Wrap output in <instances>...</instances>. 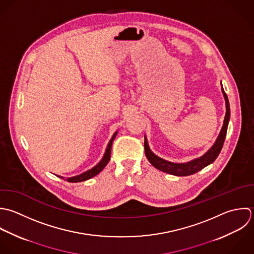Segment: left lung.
I'll list each match as a JSON object with an SVG mask.
<instances>
[{"label":"left lung","instance_id":"1","mask_svg":"<svg viewBox=\"0 0 254 254\" xmlns=\"http://www.w3.org/2000/svg\"><path fill=\"white\" fill-rule=\"evenodd\" d=\"M223 93H224V96L226 99L227 113H226L224 126L221 130V133H220L219 137L217 138L215 144L210 148V150L206 154H204L202 157L194 159L188 163H172V162L166 161L162 158H159L158 156L153 154L148 147L146 138H144L145 155H146L147 159L149 160V162L155 168H157L163 172H166L168 174H172V175H176V176H188V175H192V174L202 170L204 167H206L207 165L211 164L212 162H214L216 160V158L219 156V154L223 148V145H224V142L226 139V135H227L230 116H231L229 99H228V96H227L226 92L224 91V89H223Z\"/></svg>","mask_w":254,"mask_h":254}]
</instances>
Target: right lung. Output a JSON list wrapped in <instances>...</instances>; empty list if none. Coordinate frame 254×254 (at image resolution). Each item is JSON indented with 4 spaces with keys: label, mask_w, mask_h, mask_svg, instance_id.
<instances>
[{
    "label": "right lung",
    "mask_w": 254,
    "mask_h": 254,
    "mask_svg": "<svg viewBox=\"0 0 254 254\" xmlns=\"http://www.w3.org/2000/svg\"><path fill=\"white\" fill-rule=\"evenodd\" d=\"M116 134H117V132L113 135L112 139L110 140V142H109V144H108V147H107V150H106V152H105V155H104L103 159H102L95 167H93L92 169H90V170H88V171H86V172H84V173H82V174H80V175H78V176L71 177V178H67L66 181L72 182V183L82 182V181L88 180V179H90V178L96 176L97 174H99V173L105 168V166L108 164V162H109V160H110V158H111L112 144H113V141H114V139H115V137H116Z\"/></svg>",
    "instance_id": "add662e5"
}]
</instances>
